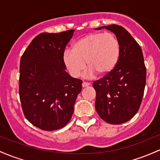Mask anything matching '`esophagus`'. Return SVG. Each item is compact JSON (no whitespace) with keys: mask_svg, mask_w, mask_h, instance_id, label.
Masks as SVG:
<instances>
[{"mask_svg":"<svg viewBox=\"0 0 160 160\" xmlns=\"http://www.w3.org/2000/svg\"><path fill=\"white\" fill-rule=\"evenodd\" d=\"M90 85L89 83H87V82H83V83H82V86H83V87H89V86Z\"/></svg>","mask_w":160,"mask_h":160,"instance_id":"34e87169","label":"esophagus"}]
</instances>
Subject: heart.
<instances>
[{"label":"heart","mask_w":160,"mask_h":160,"mask_svg":"<svg viewBox=\"0 0 160 160\" xmlns=\"http://www.w3.org/2000/svg\"><path fill=\"white\" fill-rule=\"evenodd\" d=\"M120 54V46L116 36L112 32H92L77 39L72 50L66 49L63 61L73 77L80 75L85 69L89 73L102 76L110 73L116 66Z\"/></svg>","instance_id":"1"}]
</instances>
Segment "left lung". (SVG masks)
<instances>
[{
	"label": "left lung",
	"mask_w": 160,
	"mask_h": 160,
	"mask_svg": "<svg viewBox=\"0 0 160 160\" xmlns=\"http://www.w3.org/2000/svg\"><path fill=\"white\" fill-rule=\"evenodd\" d=\"M113 32L118 40V61L110 73L93 82L96 107L102 120L112 124L124 123L136 115L143 99L147 69L139 44L122 26H101Z\"/></svg>",
	"instance_id": "8db88e82"
}]
</instances>
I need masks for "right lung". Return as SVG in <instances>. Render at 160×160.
<instances>
[{
	"instance_id": "right-lung-1",
	"label": "right lung",
	"mask_w": 160,
	"mask_h": 160,
	"mask_svg": "<svg viewBox=\"0 0 160 160\" xmlns=\"http://www.w3.org/2000/svg\"><path fill=\"white\" fill-rule=\"evenodd\" d=\"M73 29L42 32L33 38L20 63L19 94L31 124L44 131L64 128L71 120L82 80L66 72L63 53Z\"/></svg>"
}]
</instances>
